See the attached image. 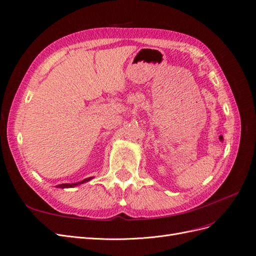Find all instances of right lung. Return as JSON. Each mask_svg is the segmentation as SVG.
<instances>
[{
	"mask_svg": "<svg viewBox=\"0 0 256 256\" xmlns=\"http://www.w3.org/2000/svg\"><path fill=\"white\" fill-rule=\"evenodd\" d=\"M92 178V177L85 178L84 180H82V182H76V184H62L56 186V187H58V188H72V187H74V186H78V184H84V182H86L90 180Z\"/></svg>",
	"mask_w": 256,
	"mask_h": 256,
	"instance_id": "right-lung-1",
	"label": "right lung"
}]
</instances>
